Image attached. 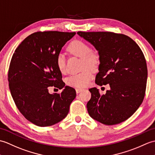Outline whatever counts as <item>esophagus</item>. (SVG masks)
I'll use <instances>...</instances> for the list:
<instances>
[{"instance_id":"34e87169","label":"esophagus","mask_w":155,"mask_h":155,"mask_svg":"<svg viewBox=\"0 0 155 155\" xmlns=\"http://www.w3.org/2000/svg\"><path fill=\"white\" fill-rule=\"evenodd\" d=\"M81 91H83V89H79V88L75 89V91H76L77 94H79V93H80Z\"/></svg>"}]
</instances>
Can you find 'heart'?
Listing matches in <instances>:
<instances>
[{
  "instance_id": "obj_1",
  "label": "heart",
  "mask_w": 155,
  "mask_h": 155,
  "mask_svg": "<svg viewBox=\"0 0 155 155\" xmlns=\"http://www.w3.org/2000/svg\"><path fill=\"white\" fill-rule=\"evenodd\" d=\"M68 50L71 54L81 58V69L84 70L79 74L68 76L66 80V84L77 88L87 87L93 78L92 71L89 68L95 70L98 68L100 64V57L97 53L91 51V47L81 40L72 42L69 45ZM56 64L60 72L64 73L66 71V58L63 53L59 52L57 54Z\"/></svg>"
}]
</instances>
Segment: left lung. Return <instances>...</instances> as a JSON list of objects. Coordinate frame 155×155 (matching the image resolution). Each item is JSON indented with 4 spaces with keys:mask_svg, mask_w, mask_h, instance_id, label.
Here are the masks:
<instances>
[{
    "mask_svg": "<svg viewBox=\"0 0 155 155\" xmlns=\"http://www.w3.org/2000/svg\"><path fill=\"white\" fill-rule=\"evenodd\" d=\"M90 42L100 57L95 83L109 84L110 90L101 95L91 88L87 104L89 115L107 125L119 124L129 119L145 97L147 67L145 56L135 41L125 34L111 32H78Z\"/></svg>",
    "mask_w": 155,
    "mask_h": 155,
    "instance_id": "1",
    "label": "left lung"
}]
</instances>
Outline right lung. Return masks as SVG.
<instances>
[{"instance_id":"right-lung-1","label":"right lung","mask_w":155,"mask_h":155,"mask_svg":"<svg viewBox=\"0 0 155 155\" xmlns=\"http://www.w3.org/2000/svg\"><path fill=\"white\" fill-rule=\"evenodd\" d=\"M75 32L44 31L30 34L20 43L10 61L8 80L13 100L24 117L40 127L53 125L67 116L76 97L65 86L56 64L57 54ZM64 89L50 94L48 87Z\"/></svg>"}]
</instances>
